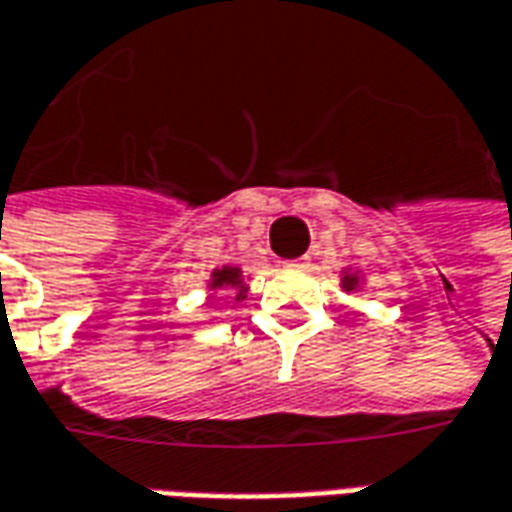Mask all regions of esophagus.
I'll return each mask as SVG.
<instances>
[{
  "instance_id": "obj_1",
  "label": "esophagus",
  "mask_w": 512,
  "mask_h": 512,
  "mask_svg": "<svg viewBox=\"0 0 512 512\" xmlns=\"http://www.w3.org/2000/svg\"><path fill=\"white\" fill-rule=\"evenodd\" d=\"M307 266V257H296V260H288L285 268H305Z\"/></svg>"
}]
</instances>
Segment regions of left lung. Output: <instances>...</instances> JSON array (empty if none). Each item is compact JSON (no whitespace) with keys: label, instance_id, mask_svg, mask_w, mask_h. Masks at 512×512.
<instances>
[{"label":"left lung","instance_id":"left-lung-1","mask_svg":"<svg viewBox=\"0 0 512 512\" xmlns=\"http://www.w3.org/2000/svg\"><path fill=\"white\" fill-rule=\"evenodd\" d=\"M343 288H346V291H355V288H357L355 274H343Z\"/></svg>","mask_w":512,"mask_h":512}]
</instances>
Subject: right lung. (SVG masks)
<instances>
[{
    "mask_svg": "<svg viewBox=\"0 0 512 512\" xmlns=\"http://www.w3.org/2000/svg\"><path fill=\"white\" fill-rule=\"evenodd\" d=\"M224 285H227V288H244V285H241V271L232 266L219 268V271L213 274V288H224ZM238 296H241V293H238Z\"/></svg>",
    "mask_w": 512,
    "mask_h": 512,
    "instance_id": "right-lung-1",
    "label": "right lung"
}]
</instances>
